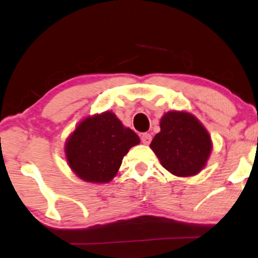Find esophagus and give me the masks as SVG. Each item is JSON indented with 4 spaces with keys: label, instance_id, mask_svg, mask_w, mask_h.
Masks as SVG:
<instances>
[{
    "label": "esophagus",
    "instance_id": "esophagus-1",
    "mask_svg": "<svg viewBox=\"0 0 258 258\" xmlns=\"http://www.w3.org/2000/svg\"><path fill=\"white\" fill-rule=\"evenodd\" d=\"M141 141L143 144H149L152 141V135L151 134H142L141 135Z\"/></svg>",
    "mask_w": 258,
    "mask_h": 258
}]
</instances>
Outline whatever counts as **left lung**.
I'll list each match as a JSON object with an SVG mask.
<instances>
[{"label": "left lung", "mask_w": 258, "mask_h": 258, "mask_svg": "<svg viewBox=\"0 0 258 258\" xmlns=\"http://www.w3.org/2000/svg\"><path fill=\"white\" fill-rule=\"evenodd\" d=\"M160 164L172 175L194 176L207 164L212 152L208 131L194 115L169 111L160 118V132L151 143Z\"/></svg>", "instance_id": "obj_1"}]
</instances>
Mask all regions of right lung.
<instances>
[{
    "mask_svg": "<svg viewBox=\"0 0 258 258\" xmlns=\"http://www.w3.org/2000/svg\"><path fill=\"white\" fill-rule=\"evenodd\" d=\"M140 137L111 111L82 120L67 138L64 154L72 171L87 182L106 183L117 174L124 155Z\"/></svg>",
    "mask_w": 258,
    "mask_h": 258,
    "instance_id": "obj_1",
    "label": "right lung"
}]
</instances>
